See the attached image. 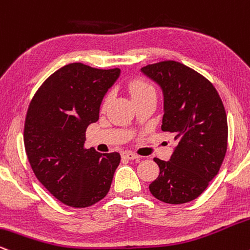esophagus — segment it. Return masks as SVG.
Here are the masks:
<instances>
[{"mask_svg": "<svg viewBox=\"0 0 250 250\" xmlns=\"http://www.w3.org/2000/svg\"><path fill=\"white\" fill-rule=\"evenodd\" d=\"M122 157L125 158V159H128V160H134V159H138L139 158V155L133 153V152H130V151H125L122 153Z\"/></svg>", "mask_w": 250, "mask_h": 250, "instance_id": "1", "label": "esophagus"}]
</instances>
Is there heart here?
<instances>
[{
	"label": "heart",
	"mask_w": 250,
	"mask_h": 250,
	"mask_svg": "<svg viewBox=\"0 0 250 250\" xmlns=\"http://www.w3.org/2000/svg\"><path fill=\"white\" fill-rule=\"evenodd\" d=\"M128 91H130V95L133 101L146 96L155 95V89L153 85L149 84L147 81L143 78H136L131 81L130 84H128ZM108 102H110V96H107L106 99H105L104 106Z\"/></svg>",
	"instance_id": "obj_1"
}]
</instances>
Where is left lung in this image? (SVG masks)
<instances>
[{"mask_svg": "<svg viewBox=\"0 0 250 250\" xmlns=\"http://www.w3.org/2000/svg\"><path fill=\"white\" fill-rule=\"evenodd\" d=\"M161 87V130L177 140L169 161L154 158L158 178L149 185L152 195L171 205L186 204L202 194L218 174L227 151V114L213 84L195 70L175 61L142 67Z\"/></svg>", "mask_w": 250, "mask_h": 250, "instance_id": "1", "label": "left lung"}]
</instances>
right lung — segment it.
<instances>
[{"label":"right lung","instance_id":"right-lung-1","mask_svg":"<svg viewBox=\"0 0 250 250\" xmlns=\"http://www.w3.org/2000/svg\"><path fill=\"white\" fill-rule=\"evenodd\" d=\"M120 69L71 63L52 73L32 97L24 123V147L36 178L57 200L84 208L110 190L120 154L84 148L87 126Z\"/></svg>","mask_w":250,"mask_h":250}]
</instances>
